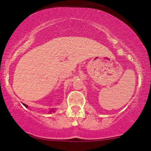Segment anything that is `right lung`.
Returning <instances> with one entry per match:
<instances>
[{"mask_svg": "<svg viewBox=\"0 0 151 151\" xmlns=\"http://www.w3.org/2000/svg\"><path fill=\"white\" fill-rule=\"evenodd\" d=\"M23 105L24 106H26V108H28V106H27L26 104H23ZM55 109H51L50 110V111H49V113H51V112H55Z\"/></svg>", "mask_w": 151, "mask_h": 151, "instance_id": "obj_1", "label": "right lung"}]
</instances>
